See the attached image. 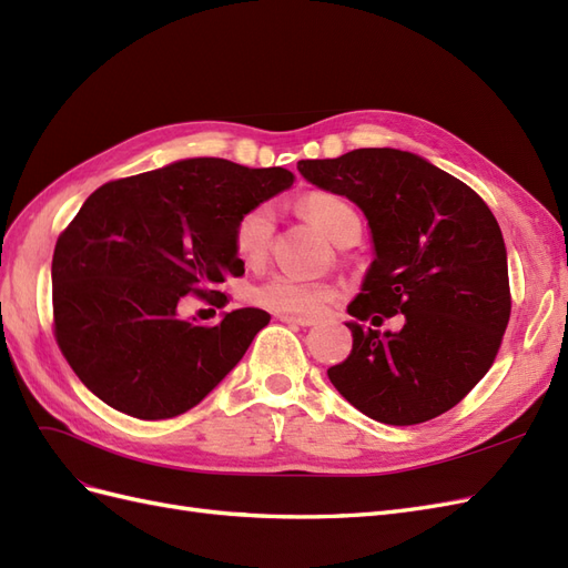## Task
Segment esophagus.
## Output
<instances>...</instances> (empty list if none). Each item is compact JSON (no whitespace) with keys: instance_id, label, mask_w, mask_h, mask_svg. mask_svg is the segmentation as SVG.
I'll use <instances>...</instances> for the list:
<instances>
[{"instance_id":"1","label":"esophagus","mask_w":568,"mask_h":568,"mask_svg":"<svg viewBox=\"0 0 568 568\" xmlns=\"http://www.w3.org/2000/svg\"><path fill=\"white\" fill-rule=\"evenodd\" d=\"M280 322H286V324H294V326H313L315 322L307 320V317H294V315H277Z\"/></svg>"}]
</instances>
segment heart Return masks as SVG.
Segmentation results:
<instances>
[{
  "mask_svg": "<svg viewBox=\"0 0 568 568\" xmlns=\"http://www.w3.org/2000/svg\"><path fill=\"white\" fill-rule=\"evenodd\" d=\"M305 215L332 239L341 234V230L351 220H357L351 203L334 194H313L303 203ZM274 230V211L270 203H257L248 209L234 225V251L244 263H261ZM336 298V288L324 282H303L291 277V274H272L265 282L251 288V301L265 311L294 317H317Z\"/></svg>",
  "mask_w": 568,
  "mask_h": 568,
  "instance_id": "obj_1",
  "label": "heart"
}]
</instances>
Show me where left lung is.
<instances>
[{
  "instance_id": "left-lung-1",
  "label": "left lung",
  "mask_w": 568,
  "mask_h": 568,
  "mask_svg": "<svg viewBox=\"0 0 568 568\" xmlns=\"http://www.w3.org/2000/svg\"><path fill=\"white\" fill-rule=\"evenodd\" d=\"M315 186L365 213L374 261L346 322L353 351L326 369L363 415L409 426L455 407L500 351L511 313L507 248L495 215L474 189L417 153L355 149L301 161ZM404 329L379 333L386 316ZM372 318L373 327L359 325Z\"/></svg>"
}]
</instances>
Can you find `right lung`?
<instances>
[{"label":"right lung","mask_w":568,"mask_h":568,"mask_svg":"<svg viewBox=\"0 0 568 568\" xmlns=\"http://www.w3.org/2000/svg\"><path fill=\"white\" fill-rule=\"evenodd\" d=\"M291 184L284 168L186 159L82 203L54 248L51 298L59 348L97 398L136 419H170L236 367L270 315L242 307L201 326L180 320L178 303H227L217 286L244 274L236 220Z\"/></svg>","instance_id":"add662e5"}]
</instances>
